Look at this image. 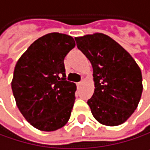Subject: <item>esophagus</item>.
Listing matches in <instances>:
<instances>
[{
    "instance_id": "esophagus-1",
    "label": "esophagus",
    "mask_w": 150,
    "mask_h": 150,
    "mask_svg": "<svg viewBox=\"0 0 150 150\" xmlns=\"http://www.w3.org/2000/svg\"><path fill=\"white\" fill-rule=\"evenodd\" d=\"M82 83H83V81H81V82H79V83H77V87L78 88H79L81 85H82Z\"/></svg>"
}]
</instances>
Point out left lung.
Returning <instances> with one entry per match:
<instances>
[{"label": "left lung", "mask_w": 150, "mask_h": 150, "mask_svg": "<svg viewBox=\"0 0 150 150\" xmlns=\"http://www.w3.org/2000/svg\"><path fill=\"white\" fill-rule=\"evenodd\" d=\"M75 40L93 68L95 91L88 105L94 118L105 126L123 123L134 113L141 97L143 86L139 65L105 34L86 35Z\"/></svg>", "instance_id": "obj_1"}]
</instances>
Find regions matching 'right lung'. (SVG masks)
<instances>
[{"label": "right lung", "mask_w": 150, "mask_h": 150, "mask_svg": "<svg viewBox=\"0 0 150 150\" xmlns=\"http://www.w3.org/2000/svg\"><path fill=\"white\" fill-rule=\"evenodd\" d=\"M74 46L71 35L46 34L31 44L16 63L11 80L16 105L39 131H56L71 117L76 84L65 80L63 60Z\"/></svg>", "instance_id": "right-lung-1"}]
</instances>
